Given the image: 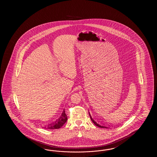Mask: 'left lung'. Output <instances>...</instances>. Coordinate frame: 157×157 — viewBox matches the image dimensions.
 <instances>
[{"mask_svg": "<svg viewBox=\"0 0 157 157\" xmlns=\"http://www.w3.org/2000/svg\"><path fill=\"white\" fill-rule=\"evenodd\" d=\"M90 119H91V120H92V122H94V124H95V125H97V126H98V127H101V128H108V127H104V126H102V125H99V124H98L97 123V122H95V121H94V120H93V119H92V118H91V117H90Z\"/></svg>", "mask_w": 157, "mask_h": 157, "instance_id": "8db88e82", "label": "left lung"}]
</instances>
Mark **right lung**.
I'll list each match as a JSON object with an SVG mask.
<instances>
[{"instance_id":"obj_1","label":"right lung","mask_w":157,"mask_h":157,"mask_svg":"<svg viewBox=\"0 0 157 157\" xmlns=\"http://www.w3.org/2000/svg\"><path fill=\"white\" fill-rule=\"evenodd\" d=\"M67 121V117L65 114V111L62 113L61 117L55 123L49 124L48 127H45V128L48 129H58L62 127Z\"/></svg>"}]
</instances>
